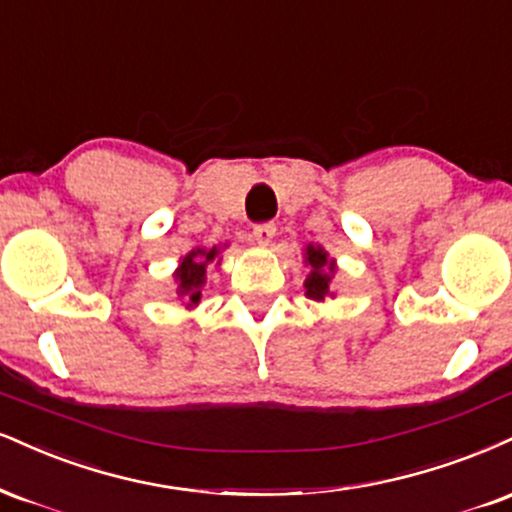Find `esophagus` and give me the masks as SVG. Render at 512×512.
<instances>
[{"label":"esophagus","mask_w":512,"mask_h":512,"mask_svg":"<svg viewBox=\"0 0 512 512\" xmlns=\"http://www.w3.org/2000/svg\"><path fill=\"white\" fill-rule=\"evenodd\" d=\"M252 236H255L257 243H262V245L272 243V238L276 236V224H272V221H264V224H257L255 229H252Z\"/></svg>","instance_id":"1"}]
</instances>
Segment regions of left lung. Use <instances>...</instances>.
Returning <instances> with one entry per match:
<instances>
[{
  "instance_id": "left-lung-1",
  "label": "left lung",
  "mask_w": 512,
  "mask_h": 512,
  "mask_svg": "<svg viewBox=\"0 0 512 512\" xmlns=\"http://www.w3.org/2000/svg\"><path fill=\"white\" fill-rule=\"evenodd\" d=\"M307 262H310V267H312V272L305 281L307 298L324 300V295L329 293V281H331L329 274L334 272V267L326 262V252L322 248H315V245H310V248H307ZM326 266H329L330 269L326 270Z\"/></svg>"
}]
</instances>
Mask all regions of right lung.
I'll return each instance as SVG.
<instances>
[{
    "mask_svg": "<svg viewBox=\"0 0 512 512\" xmlns=\"http://www.w3.org/2000/svg\"><path fill=\"white\" fill-rule=\"evenodd\" d=\"M214 255H217V248L193 250L188 257H183L181 269L176 272L181 295H188V300L193 305L200 303L202 283H205V267H207V262L214 260Z\"/></svg>",
    "mask_w": 512,
    "mask_h": 512,
    "instance_id": "add662e5",
    "label": "right lung"
}]
</instances>
